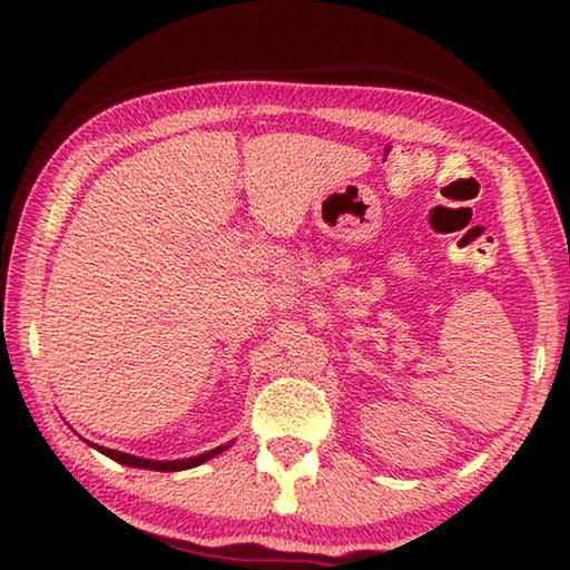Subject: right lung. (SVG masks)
I'll use <instances>...</instances> for the list:
<instances>
[{
	"label": "right lung",
	"mask_w": 570,
	"mask_h": 570,
	"mask_svg": "<svg viewBox=\"0 0 570 570\" xmlns=\"http://www.w3.org/2000/svg\"><path fill=\"white\" fill-rule=\"evenodd\" d=\"M95 450H100L102 455H108L110 460L120 462V465H128V468H142V470H158V472H176V470H188V468H196L200 465V462H206L210 458H216L224 452L228 445H220V448H214L204 452V455L198 458H188V460H146V458H135V455H128V452H120V450H110V448H100V445H92Z\"/></svg>",
	"instance_id": "add662e5"
}]
</instances>
